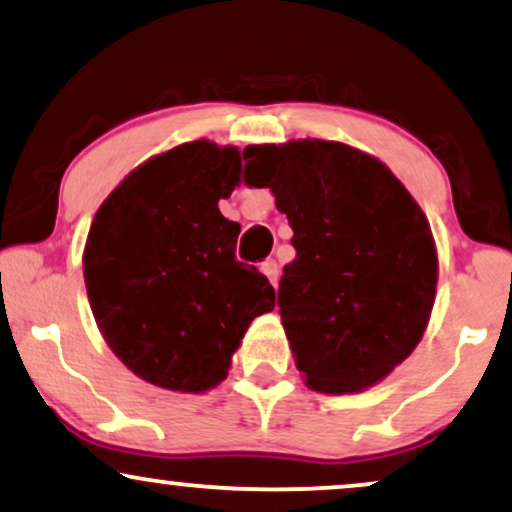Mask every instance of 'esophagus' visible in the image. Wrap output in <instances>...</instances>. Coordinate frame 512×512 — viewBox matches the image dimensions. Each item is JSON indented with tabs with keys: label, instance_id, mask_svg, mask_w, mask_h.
Here are the masks:
<instances>
[{
	"label": "esophagus",
	"instance_id": "1",
	"mask_svg": "<svg viewBox=\"0 0 512 512\" xmlns=\"http://www.w3.org/2000/svg\"><path fill=\"white\" fill-rule=\"evenodd\" d=\"M262 274L269 278V283L271 286H278V264H276V260H267V262H262Z\"/></svg>",
	"mask_w": 512,
	"mask_h": 512
}]
</instances>
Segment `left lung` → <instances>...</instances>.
I'll list each match as a JSON object with an SVG mask.
<instances>
[{"mask_svg": "<svg viewBox=\"0 0 512 512\" xmlns=\"http://www.w3.org/2000/svg\"><path fill=\"white\" fill-rule=\"evenodd\" d=\"M243 158L248 184L274 193L293 229L278 307L304 385H378L418 347L435 307L428 217L383 160L340 141L252 144Z\"/></svg>", "mask_w": 512, "mask_h": 512, "instance_id": "1", "label": "left lung"}]
</instances>
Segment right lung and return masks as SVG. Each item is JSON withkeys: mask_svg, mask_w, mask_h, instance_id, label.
Here are the masks:
<instances>
[{"mask_svg": "<svg viewBox=\"0 0 512 512\" xmlns=\"http://www.w3.org/2000/svg\"><path fill=\"white\" fill-rule=\"evenodd\" d=\"M236 146L186 141L134 167L101 203L84 243L89 307L113 354L172 392L217 387L276 293L236 260L241 226L217 203L241 186Z\"/></svg>", "mask_w": 512, "mask_h": 512, "instance_id": "add662e5", "label": "right lung"}]
</instances>
